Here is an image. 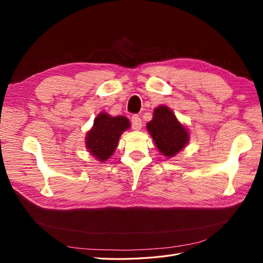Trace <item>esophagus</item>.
Instances as JSON below:
<instances>
[{"label":"esophagus","instance_id":"1","mask_svg":"<svg viewBox=\"0 0 263 263\" xmlns=\"http://www.w3.org/2000/svg\"><path fill=\"white\" fill-rule=\"evenodd\" d=\"M141 118L138 116V115H134L132 117V127L134 130H139L141 129Z\"/></svg>","mask_w":263,"mask_h":263}]
</instances>
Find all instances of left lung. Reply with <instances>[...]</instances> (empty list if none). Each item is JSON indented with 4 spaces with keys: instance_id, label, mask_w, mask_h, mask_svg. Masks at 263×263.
<instances>
[{
    "instance_id": "1",
    "label": "left lung",
    "mask_w": 263,
    "mask_h": 263,
    "mask_svg": "<svg viewBox=\"0 0 263 263\" xmlns=\"http://www.w3.org/2000/svg\"><path fill=\"white\" fill-rule=\"evenodd\" d=\"M147 130L153 137L159 153L166 158L178 155L190 140L186 126L165 105H159L154 109L153 119L147 123Z\"/></svg>"
}]
</instances>
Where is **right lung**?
Masks as SVG:
<instances>
[{
  "mask_svg": "<svg viewBox=\"0 0 263 263\" xmlns=\"http://www.w3.org/2000/svg\"><path fill=\"white\" fill-rule=\"evenodd\" d=\"M130 127L129 119L118 115L110 116L101 112L94 118L93 126L85 136V148L100 162L107 161L113 156L119 137Z\"/></svg>",
  "mask_w": 263,
  "mask_h": 263,
  "instance_id": "obj_1",
  "label": "right lung"
}]
</instances>
